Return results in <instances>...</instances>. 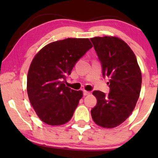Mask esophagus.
<instances>
[{"instance_id":"esophagus-1","label":"esophagus","mask_w":158,"mask_h":158,"mask_svg":"<svg viewBox=\"0 0 158 158\" xmlns=\"http://www.w3.org/2000/svg\"><path fill=\"white\" fill-rule=\"evenodd\" d=\"M83 94H84L85 96H87V95H89V94H90V91H88V90H84V91H83Z\"/></svg>"}]
</instances>
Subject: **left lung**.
<instances>
[{
  "mask_svg": "<svg viewBox=\"0 0 158 158\" xmlns=\"http://www.w3.org/2000/svg\"><path fill=\"white\" fill-rule=\"evenodd\" d=\"M102 63L103 77L110 78V93L94 90L97 104L91 117L98 126H119L135 109L140 93L142 74L137 58L123 40L115 36L90 39ZM108 83V84H109Z\"/></svg>",
  "mask_w": 158,
  "mask_h": 158,
  "instance_id": "1",
  "label": "left lung"
}]
</instances>
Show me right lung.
<instances>
[{
    "label": "right lung",
    "mask_w": 158,
    "mask_h": 158,
    "mask_svg": "<svg viewBox=\"0 0 158 158\" xmlns=\"http://www.w3.org/2000/svg\"><path fill=\"white\" fill-rule=\"evenodd\" d=\"M92 47L88 39L68 38L47 44L34 56L27 73V94L46 124L61 126L73 117L83 94L67 87L64 80Z\"/></svg>",
    "instance_id": "1"
}]
</instances>
